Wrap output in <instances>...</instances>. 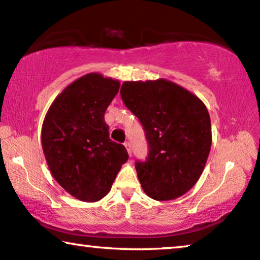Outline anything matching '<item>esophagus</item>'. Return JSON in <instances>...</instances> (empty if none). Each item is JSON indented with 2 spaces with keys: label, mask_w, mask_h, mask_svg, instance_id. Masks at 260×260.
I'll list each match as a JSON object with an SVG mask.
<instances>
[{
  "label": "esophagus",
  "mask_w": 260,
  "mask_h": 260,
  "mask_svg": "<svg viewBox=\"0 0 260 260\" xmlns=\"http://www.w3.org/2000/svg\"><path fill=\"white\" fill-rule=\"evenodd\" d=\"M124 146L126 147V149H127V152H128V155L131 156V155H132V149H131V143H129V142H125V143H124Z\"/></svg>",
  "instance_id": "obj_1"
}]
</instances>
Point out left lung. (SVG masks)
<instances>
[{"label":"left lung","mask_w":260,"mask_h":260,"mask_svg":"<svg viewBox=\"0 0 260 260\" xmlns=\"http://www.w3.org/2000/svg\"><path fill=\"white\" fill-rule=\"evenodd\" d=\"M120 95L148 140L147 160L135 164L143 191L156 201L184 195L199 181L212 143L205 104L166 79L125 81Z\"/></svg>","instance_id":"left-lung-1"}]
</instances>
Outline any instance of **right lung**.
Listing matches in <instances>:
<instances>
[{
  "instance_id": "right-lung-1",
  "label": "right lung",
  "mask_w": 260,
  "mask_h": 260,
  "mask_svg": "<svg viewBox=\"0 0 260 260\" xmlns=\"http://www.w3.org/2000/svg\"><path fill=\"white\" fill-rule=\"evenodd\" d=\"M120 82L101 73L77 79L57 96L45 117L41 142L52 177L70 195L98 202L108 195L128 159L109 138L104 113Z\"/></svg>"
}]
</instances>
